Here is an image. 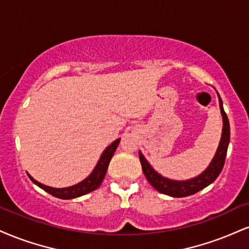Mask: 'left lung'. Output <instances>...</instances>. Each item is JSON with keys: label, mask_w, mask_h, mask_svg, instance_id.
Returning <instances> with one entry per match:
<instances>
[{"label": "left lung", "mask_w": 249, "mask_h": 249, "mask_svg": "<svg viewBox=\"0 0 249 249\" xmlns=\"http://www.w3.org/2000/svg\"><path fill=\"white\" fill-rule=\"evenodd\" d=\"M219 97V107L221 115H223V134H221V139L219 147L217 149L213 160L210 163V166L206 168L204 172L200 174L197 178L187 179V181H173L166 178H162L160 174H158L155 170L152 168L143 155L139 152L140 162H142V172L145 174L147 181L151 183L154 189H157L159 193L168 195L172 197H187L190 195L198 193L199 190L204 189L209 184H211L215 178L219 176L221 170H223L224 163H225V159L227 154V147H229L230 142V122L227 118L225 111L223 107V102H221L220 96Z\"/></svg>", "instance_id": "1"}]
</instances>
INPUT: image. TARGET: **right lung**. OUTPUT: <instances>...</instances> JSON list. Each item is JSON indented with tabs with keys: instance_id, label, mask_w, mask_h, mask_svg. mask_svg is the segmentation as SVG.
Here are the masks:
<instances>
[{
	"instance_id": "right-lung-1",
	"label": "right lung",
	"mask_w": 249,
	"mask_h": 249,
	"mask_svg": "<svg viewBox=\"0 0 249 249\" xmlns=\"http://www.w3.org/2000/svg\"><path fill=\"white\" fill-rule=\"evenodd\" d=\"M119 142H121V139H117L116 142H113L111 145L109 146V147H107L106 151H104L103 154H102L97 166L95 167L94 172H92L86 179H83V181L80 182V183L73 185V187L56 189V188L47 187V185L39 183V182L36 181L35 178H32L30 175L29 178L35 184H37L39 188H41L43 190L47 191V193L52 195V196L58 197V198H61V199H71V198H75V197L82 196V195L91 193V191L97 189V188L101 185L102 182H103L104 176H106L107 174V167H109L110 160H111L112 155L115 153Z\"/></svg>"
}]
</instances>
